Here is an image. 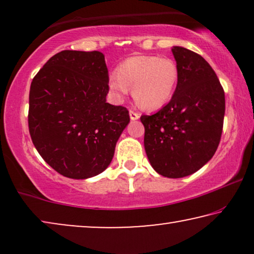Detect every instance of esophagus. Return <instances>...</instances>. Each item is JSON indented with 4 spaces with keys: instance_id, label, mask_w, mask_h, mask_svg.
Instances as JSON below:
<instances>
[{
    "instance_id": "obj_1",
    "label": "esophagus",
    "mask_w": 254,
    "mask_h": 254,
    "mask_svg": "<svg viewBox=\"0 0 254 254\" xmlns=\"http://www.w3.org/2000/svg\"><path fill=\"white\" fill-rule=\"evenodd\" d=\"M129 117H130L131 120H137L138 118H140V113L136 112V111H134V110H130L129 111Z\"/></svg>"
}]
</instances>
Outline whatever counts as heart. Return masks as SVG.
<instances>
[{
	"label": "heart",
	"mask_w": 254,
	"mask_h": 254,
	"mask_svg": "<svg viewBox=\"0 0 254 254\" xmlns=\"http://www.w3.org/2000/svg\"><path fill=\"white\" fill-rule=\"evenodd\" d=\"M178 82V68L169 58L138 55L125 60L118 71L110 74L109 93L114 102H121L133 88V97L147 110L164 106L171 99Z\"/></svg>",
	"instance_id": "obj_1"
}]
</instances>
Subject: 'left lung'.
<instances>
[{"mask_svg": "<svg viewBox=\"0 0 254 254\" xmlns=\"http://www.w3.org/2000/svg\"><path fill=\"white\" fill-rule=\"evenodd\" d=\"M176 91L152 116H141L144 149L154 170L183 178L209 162L220 143L225 112L224 90L209 64L187 48L175 46Z\"/></svg>", "mask_w": 254, "mask_h": 254, "instance_id": "left-lung-1", "label": "left lung"}]
</instances>
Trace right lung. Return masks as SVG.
Listing matches in <instances>:
<instances>
[{
  "label": "right lung",
  "instance_id": "right-lung-1",
  "mask_svg": "<svg viewBox=\"0 0 254 254\" xmlns=\"http://www.w3.org/2000/svg\"><path fill=\"white\" fill-rule=\"evenodd\" d=\"M107 81L103 53L62 51L31 83V138L44 161L67 178L102 173L129 123L126 107L106 103Z\"/></svg>",
  "mask_w": 254,
  "mask_h": 254
}]
</instances>
